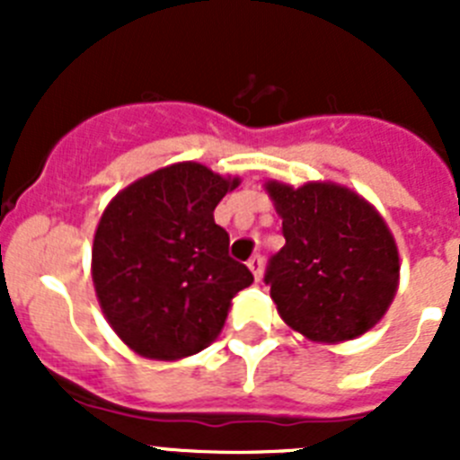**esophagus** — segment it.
Wrapping results in <instances>:
<instances>
[{"label": "esophagus", "mask_w": 460, "mask_h": 460, "mask_svg": "<svg viewBox=\"0 0 460 460\" xmlns=\"http://www.w3.org/2000/svg\"><path fill=\"white\" fill-rule=\"evenodd\" d=\"M246 265H249V270L253 271L255 280L262 279V267H265V258H262V255H253V258H251Z\"/></svg>", "instance_id": "34e87169"}]
</instances>
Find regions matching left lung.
Returning <instances> with one entry per match:
<instances>
[{"label": "left lung", "mask_w": 460, "mask_h": 460, "mask_svg": "<svg viewBox=\"0 0 460 460\" xmlns=\"http://www.w3.org/2000/svg\"><path fill=\"white\" fill-rule=\"evenodd\" d=\"M283 218L286 246L271 255L265 283L280 318L311 341L361 336L392 304L398 249L387 223L361 195L332 181H267Z\"/></svg>", "instance_id": "1"}]
</instances>
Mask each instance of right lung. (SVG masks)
I'll list each match as a JSON object with an SVG mask.
<instances>
[{
  "mask_svg": "<svg viewBox=\"0 0 460 460\" xmlns=\"http://www.w3.org/2000/svg\"><path fill=\"white\" fill-rule=\"evenodd\" d=\"M239 177L174 164L110 200L92 249V279L105 320L133 352L181 359L221 334L230 302L253 283L227 255L214 209Z\"/></svg>",
  "mask_w": 460,
  "mask_h": 460,
  "instance_id": "obj_1",
  "label": "right lung"
}]
</instances>
